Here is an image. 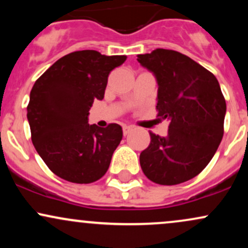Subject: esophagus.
Here are the masks:
<instances>
[{
	"mask_svg": "<svg viewBox=\"0 0 248 248\" xmlns=\"http://www.w3.org/2000/svg\"><path fill=\"white\" fill-rule=\"evenodd\" d=\"M132 130H133V127H130V126H124V127H122V132H124V136L128 135V134L132 132Z\"/></svg>",
	"mask_w": 248,
	"mask_h": 248,
	"instance_id": "1",
	"label": "esophagus"
}]
</instances>
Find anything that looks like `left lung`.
<instances>
[{
	"label": "left lung",
	"instance_id": "8db88e82",
	"mask_svg": "<svg viewBox=\"0 0 248 248\" xmlns=\"http://www.w3.org/2000/svg\"><path fill=\"white\" fill-rule=\"evenodd\" d=\"M138 62L157 79V118L170 121L168 135L149 132L140 154L142 171L154 183L176 186L203 171L224 135L226 102L213 73L190 57L156 49Z\"/></svg>",
	"mask_w": 248,
	"mask_h": 248
}]
</instances>
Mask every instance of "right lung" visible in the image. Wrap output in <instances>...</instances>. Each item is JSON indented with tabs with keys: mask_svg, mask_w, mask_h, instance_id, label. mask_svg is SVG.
<instances>
[{
	"mask_svg": "<svg viewBox=\"0 0 248 248\" xmlns=\"http://www.w3.org/2000/svg\"><path fill=\"white\" fill-rule=\"evenodd\" d=\"M126 56L94 50L62 57L37 79L30 92L28 121L37 153L55 175L88 184L100 179L122 139V128L87 122L93 101L104 98L108 76Z\"/></svg>",
	"mask_w": 248,
	"mask_h": 248,
	"instance_id": "obj_1",
	"label": "right lung"
}]
</instances>
